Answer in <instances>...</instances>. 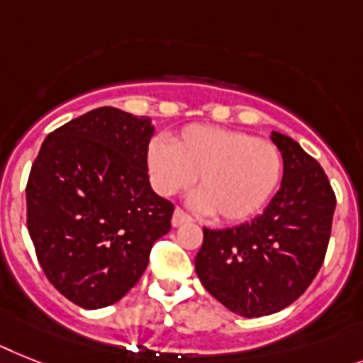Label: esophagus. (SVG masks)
<instances>
[{"label":"esophagus","instance_id":"obj_1","mask_svg":"<svg viewBox=\"0 0 363 363\" xmlns=\"http://www.w3.org/2000/svg\"><path fill=\"white\" fill-rule=\"evenodd\" d=\"M185 223H191V217L185 213L184 209L176 208L174 209V215H172V226H182Z\"/></svg>","mask_w":363,"mask_h":363}]
</instances>
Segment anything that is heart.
<instances>
[{
	"label": "heart",
	"instance_id": "heart-1",
	"mask_svg": "<svg viewBox=\"0 0 363 363\" xmlns=\"http://www.w3.org/2000/svg\"><path fill=\"white\" fill-rule=\"evenodd\" d=\"M146 161L152 185L163 196L191 187L199 176L200 191L191 196V206L202 213L217 211L226 223L256 215L284 174L278 146L217 125H187L172 145L155 137L150 140Z\"/></svg>",
	"mask_w": 363,
	"mask_h": 363
}]
</instances>
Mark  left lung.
I'll return each mask as SVG.
<instances>
[{"instance_id": "left-lung-1", "label": "left lung", "mask_w": 363, "mask_h": 363, "mask_svg": "<svg viewBox=\"0 0 363 363\" xmlns=\"http://www.w3.org/2000/svg\"><path fill=\"white\" fill-rule=\"evenodd\" d=\"M282 152L280 191L254 220L203 228L194 269L202 286L242 317L271 315L306 291L325 262L336 194L325 170L301 145L272 131Z\"/></svg>"}]
</instances>
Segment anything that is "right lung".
<instances>
[{"instance_id": "obj_1", "label": "right lung", "mask_w": 363, "mask_h": 363, "mask_svg": "<svg viewBox=\"0 0 363 363\" xmlns=\"http://www.w3.org/2000/svg\"><path fill=\"white\" fill-rule=\"evenodd\" d=\"M154 125L98 107L48 135L27 179V230L57 291L86 310L115 304L143 277L174 203L150 187Z\"/></svg>"}]
</instances>
